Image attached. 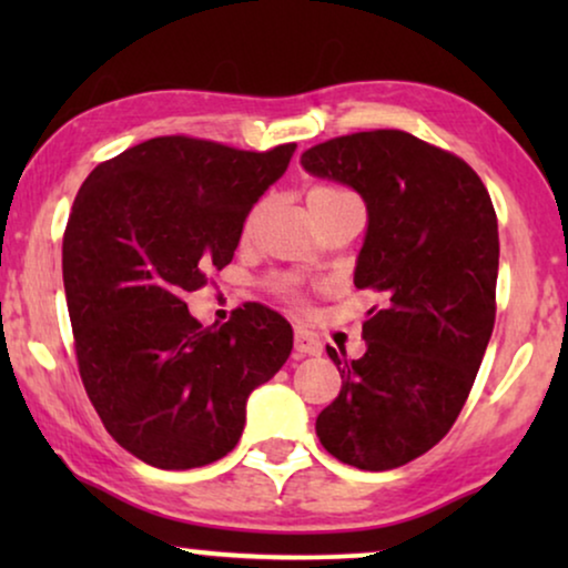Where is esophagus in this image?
I'll use <instances>...</instances> for the list:
<instances>
[{"label": "esophagus", "mask_w": 568, "mask_h": 568, "mask_svg": "<svg viewBox=\"0 0 568 568\" xmlns=\"http://www.w3.org/2000/svg\"><path fill=\"white\" fill-rule=\"evenodd\" d=\"M294 352L297 356H321L323 354V344L315 333H310L305 328L294 331Z\"/></svg>", "instance_id": "34e87169"}]
</instances>
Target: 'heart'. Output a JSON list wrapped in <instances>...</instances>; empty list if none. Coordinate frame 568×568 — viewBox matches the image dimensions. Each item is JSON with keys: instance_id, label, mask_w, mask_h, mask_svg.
Returning <instances> with one entry per match:
<instances>
[{"instance_id": "1", "label": "heart", "mask_w": 568, "mask_h": 568, "mask_svg": "<svg viewBox=\"0 0 568 568\" xmlns=\"http://www.w3.org/2000/svg\"><path fill=\"white\" fill-rule=\"evenodd\" d=\"M346 191H338V189H331V185H315V189H310L307 193V201H317V199H333V196H344Z\"/></svg>"}]
</instances>
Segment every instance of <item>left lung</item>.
I'll use <instances>...</instances> for the list:
<instances>
[{
	"label": "left lung",
	"mask_w": 568,
	"mask_h": 568,
	"mask_svg": "<svg viewBox=\"0 0 568 568\" xmlns=\"http://www.w3.org/2000/svg\"><path fill=\"white\" fill-rule=\"evenodd\" d=\"M300 162L362 196L367 232L354 284L385 297L362 325L364 356L328 346L341 393L317 416V439L359 470L400 468L455 424L491 338V196L460 158L398 129L331 139Z\"/></svg>",
	"instance_id": "1"
}]
</instances>
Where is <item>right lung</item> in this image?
Segmentation results:
<instances>
[{
  "label": "right lung",
  "instance_id": "add662e5",
  "mask_svg": "<svg viewBox=\"0 0 568 568\" xmlns=\"http://www.w3.org/2000/svg\"><path fill=\"white\" fill-rule=\"evenodd\" d=\"M297 144L243 152L158 136L92 170L64 232L77 362L100 422L146 465L189 470L237 445L245 403L292 352V325L245 305L204 328L183 297L235 255Z\"/></svg>",
  "mask_w": 568,
  "mask_h": 568
}]
</instances>
